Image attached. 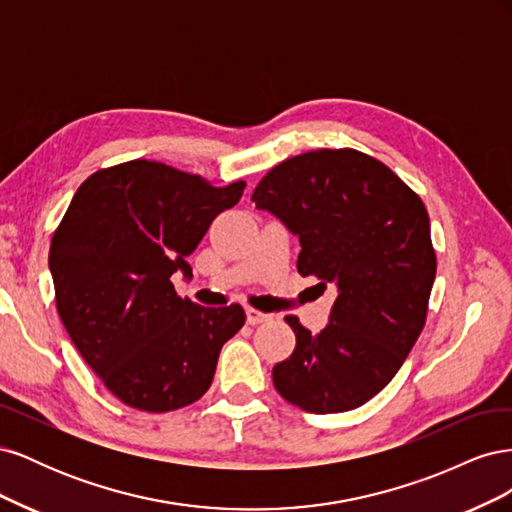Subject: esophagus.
I'll use <instances>...</instances> for the list:
<instances>
[{
    "label": "esophagus",
    "instance_id": "esophagus-1",
    "mask_svg": "<svg viewBox=\"0 0 512 512\" xmlns=\"http://www.w3.org/2000/svg\"><path fill=\"white\" fill-rule=\"evenodd\" d=\"M245 316H247V324H262V322L271 320L269 314H262V312H258V309H252V307L245 309Z\"/></svg>",
    "mask_w": 512,
    "mask_h": 512
}]
</instances>
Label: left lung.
Listing matches in <instances>:
<instances>
[{
	"label": "left lung",
	"mask_w": 512,
	"mask_h": 512,
	"mask_svg": "<svg viewBox=\"0 0 512 512\" xmlns=\"http://www.w3.org/2000/svg\"><path fill=\"white\" fill-rule=\"evenodd\" d=\"M299 237V273L335 288L318 335L286 322L297 346L273 384L312 414L363 406L393 380L425 327L436 280L429 215L389 166L354 149H318L269 170L252 194Z\"/></svg>",
	"instance_id": "left-lung-1"
}]
</instances>
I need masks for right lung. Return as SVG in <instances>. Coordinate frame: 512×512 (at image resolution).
Masks as SVG:
<instances>
[{
  "instance_id": "add662e5",
  "label": "right lung",
  "mask_w": 512,
  "mask_h": 512,
  "mask_svg": "<svg viewBox=\"0 0 512 512\" xmlns=\"http://www.w3.org/2000/svg\"><path fill=\"white\" fill-rule=\"evenodd\" d=\"M243 188L132 160L76 190L49 252L57 312L85 363L126 406L194 404L213 382L222 346L243 327L241 305L203 307L170 282L177 271L190 280L185 258Z\"/></svg>"
}]
</instances>
